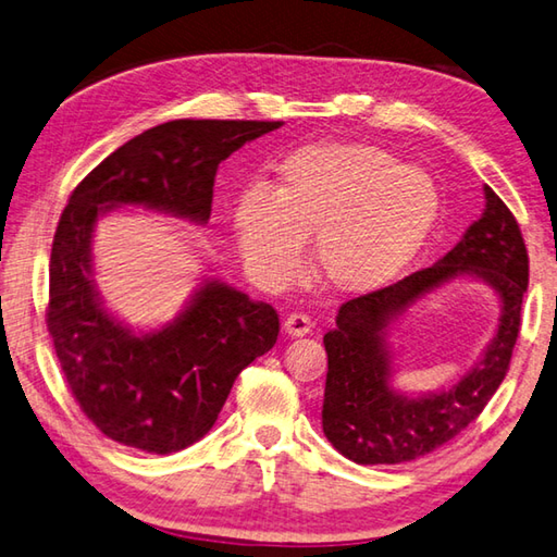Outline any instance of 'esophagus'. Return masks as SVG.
I'll return each instance as SVG.
<instances>
[{
    "mask_svg": "<svg viewBox=\"0 0 557 557\" xmlns=\"http://www.w3.org/2000/svg\"><path fill=\"white\" fill-rule=\"evenodd\" d=\"M311 319L307 313H301V311H294V313H289L287 319H285V333L289 335V337H301V335H307L309 331H311Z\"/></svg>",
    "mask_w": 557,
    "mask_h": 557,
    "instance_id": "obj_1",
    "label": "esophagus"
}]
</instances>
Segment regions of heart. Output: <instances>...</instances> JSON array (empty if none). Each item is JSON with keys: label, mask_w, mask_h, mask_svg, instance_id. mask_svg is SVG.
I'll list each match as a JSON object with an SVG mask.
<instances>
[{"label": "heart", "mask_w": 557, "mask_h": 557, "mask_svg": "<svg viewBox=\"0 0 557 557\" xmlns=\"http://www.w3.org/2000/svg\"><path fill=\"white\" fill-rule=\"evenodd\" d=\"M440 212L432 178L386 149L319 141L289 154L275 190L248 188L234 202V234L248 268L268 282L292 277L304 238L331 289L384 287L428 242Z\"/></svg>", "instance_id": "heart-1"}]
</instances>
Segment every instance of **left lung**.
I'll return each instance as SVG.
<instances>
[{"mask_svg": "<svg viewBox=\"0 0 557 557\" xmlns=\"http://www.w3.org/2000/svg\"><path fill=\"white\" fill-rule=\"evenodd\" d=\"M459 276L485 281L500 299L498 333L471 373L451 389L410 399L389 386V323L424 293ZM529 256L509 207L485 185V210L449 253L396 285L345 301L335 329L323 335L329 352L323 434L345 459L362 466L406 463L440 449L481 416L503 384L521 325Z\"/></svg>", "mask_w": 557, "mask_h": 557, "instance_id": "8db88e82", "label": "left lung"}]
</instances>
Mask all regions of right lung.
Returning <instances> with one entry per match:
<instances>
[{
  "instance_id": "add662e5",
  "label": "right lung",
  "mask_w": 557,
  "mask_h": 557,
  "mask_svg": "<svg viewBox=\"0 0 557 557\" xmlns=\"http://www.w3.org/2000/svg\"><path fill=\"white\" fill-rule=\"evenodd\" d=\"M265 120H171L106 157L64 207L50 253L48 331L74 400L108 440L173 454L202 440L236 376L277 341V311L205 280L176 321L135 333L94 285L98 216L141 205L207 224L220 163L277 129Z\"/></svg>"
}]
</instances>
